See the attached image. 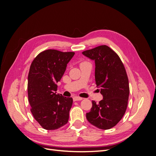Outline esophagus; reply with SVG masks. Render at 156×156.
<instances>
[{
	"mask_svg": "<svg viewBox=\"0 0 156 156\" xmlns=\"http://www.w3.org/2000/svg\"><path fill=\"white\" fill-rule=\"evenodd\" d=\"M83 100V98L79 96H75L73 98V101H81Z\"/></svg>",
	"mask_w": 156,
	"mask_h": 156,
	"instance_id": "esophagus-1",
	"label": "esophagus"
}]
</instances>
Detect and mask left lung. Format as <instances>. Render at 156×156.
<instances>
[{
	"label": "left lung",
	"mask_w": 156,
	"mask_h": 156,
	"mask_svg": "<svg viewBox=\"0 0 156 156\" xmlns=\"http://www.w3.org/2000/svg\"><path fill=\"white\" fill-rule=\"evenodd\" d=\"M82 53L95 62L96 83L103 96L98 103L92 101L87 119L99 129H111L124 115L128 101L129 81L124 66L119 55L107 45Z\"/></svg>",
	"instance_id": "left-lung-1"
}]
</instances>
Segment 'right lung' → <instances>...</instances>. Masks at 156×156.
I'll use <instances>...</instances> for the list:
<instances>
[{
    "label": "right lung",
    "mask_w": 156,
    "mask_h": 156,
    "mask_svg": "<svg viewBox=\"0 0 156 156\" xmlns=\"http://www.w3.org/2000/svg\"><path fill=\"white\" fill-rule=\"evenodd\" d=\"M73 52L48 49L32 61L28 76V96L31 112L45 129H58L68 123L72 98L56 93L57 83L74 56Z\"/></svg>",
    "instance_id": "obj_1"
}]
</instances>
